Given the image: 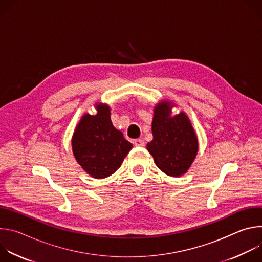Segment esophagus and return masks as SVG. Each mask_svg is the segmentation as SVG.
Wrapping results in <instances>:
<instances>
[{"label": "esophagus", "mask_w": 262, "mask_h": 262, "mask_svg": "<svg viewBox=\"0 0 262 262\" xmlns=\"http://www.w3.org/2000/svg\"><path fill=\"white\" fill-rule=\"evenodd\" d=\"M134 145L135 146H138V147H144L145 146V142L141 139H137L134 141Z\"/></svg>", "instance_id": "esophagus-1"}]
</instances>
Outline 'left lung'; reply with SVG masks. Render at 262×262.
Here are the masks:
<instances>
[{"label": "left lung", "mask_w": 262, "mask_h": 262, "mask_svg": "<svg viewBox=\"0 0 262 262\" xmlns=\"http://www.w3.org/2000/svg\"><path fill=\"white\" fill-rule=\"evenodd\" d=\"M171 101L163 100L155 107L152 119L154 140L147 150L154 157L159 169L173 177L189 170L198 152V139L184 112L171 116Z\"/></svg>", "instance_id": "left-lung-1"}]
</instances>
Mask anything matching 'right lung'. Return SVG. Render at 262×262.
<instances>
[{
  "instance_id": "right-lung-1",
  "label": "right lung",
  "mask_w": 262,
  "mask_h": 262,
  "mask_svg": "<svg viewBox=\"0 0 262 262\" xmlns=\"http://www.w3.org/2000/svg\"><path fill=\"white\" fill-rule=\"evenodd\" d=\"M96 115L85 114L73 133V156L94 178H105L118 170L133 144L111 121L107 104L97 103Z\"/></svg>"
}]
</instances>
